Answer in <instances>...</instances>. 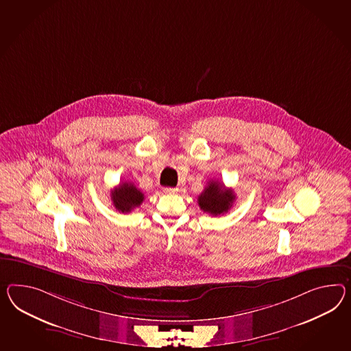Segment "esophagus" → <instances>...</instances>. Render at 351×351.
Instances as JSON below:
<instances>
[{"instance_id":"34e87169","label":"esophagus","mask_w":351,"mask_h":351,"mask_svg":"<svg viewBox=\"0 0 351 351\" xmlns=\"http://www.w3.org/2000/svg\"><path fill=\"white\" fill-rule=\"evenodd\" d=\"M162 192H164V193H168V195H171V193H176V192H177V189H171V187H165V189H162Z\"/></svg>"}]
</instances>
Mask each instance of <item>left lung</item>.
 Returning a JSON list of instances; mask_svg holds the SVG:
<instances>
[{
    "label": "left lung",
    "instance_id": "obj_1",
    "mask_svg": "<svg viewBox=\"0 0 351 351\" xmlns=\"http://www.w3.org/2000/svg\"><path fill=\"white\" fill-rule=\"evenodd\" d=\"M235 195L233 189H225L217 180H210L204 192L198 196V206L210 215H223L233 206Z\"/></svg>",
    "mask_w": 351,
    "mask_h": 351
}]
</instances>
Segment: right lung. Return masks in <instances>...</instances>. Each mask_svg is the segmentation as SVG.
<instances>
[{
	"mask_svg": "<svg viewBox=\"0 0 351 351\" xmlns=\"http://www.w3.org/2000/svg\"><path fill=\"white\" fill-rule=\"evenodd\" d=\"M112 202L118 211L131 213L140 206L144 201V193L132 183H121L117 189L112 191Z\"/></svg>",
	"mask_w": 351,
	"mask_h": 351,
	"instance_id": "right-lung-1",
	"label": "right lung"
}]
</instances>
